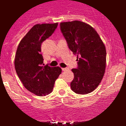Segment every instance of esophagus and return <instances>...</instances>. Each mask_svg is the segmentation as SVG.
Masks as SVG:
<instances>
[{
  "label": "esophagus",
  "mask_w": 126,
  "mask_h": 126,
  "mask_svg": "<svg viewBox=\"0 0 126 126\" xmlns=\"http://www.w3.org/2000/svg\"><path fill=\"white\" fill-rule=\"evenodd\" d=\"M62 71H67V70H69V69L68 68H62Z\"/></svg>",
  "instance_id": "1"
}]
</instances>
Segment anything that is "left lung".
<instances>
[{
	"label": "left lung",
	"mask_w": 126,
	"mask_h": 126,
	"mask_svg": "<svg viewBox=\"0 0 126 126\" xmlns=\"http://www.w3.org/2000/svg\"><path fill=\"white\" fill-rule=\"evenodd\" d=\"M60 29L69 48L77 55L78 67L71 70L74 73L71 90L78 94L91 93L99 86L105 74V46L97 31L86 23L63 22Z\"/></svg>",
	"instance_id": "8db88e82"
}]
</instances>
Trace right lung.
I'll return each mask as SVG.
<instances>
[{
	"mask_svg": "<svg viewBox=\"0 0 126 126\" xmlns=\"http://www.w3.org/2000/svg\"><path fill=\"white\" fill-rule=\"evenodd\" d=\"M57 23L36 24L22 38L15 56V69L25 88L36 95H46L53 89L61 73L59 67L44 66L41 54L42 42L57 28Z\"/></svg>",
	"mask_w": 126,
	"mask_h": 126,
	"instance_id": "add662e5",
	"label": "right lung"
}]
</instances>
